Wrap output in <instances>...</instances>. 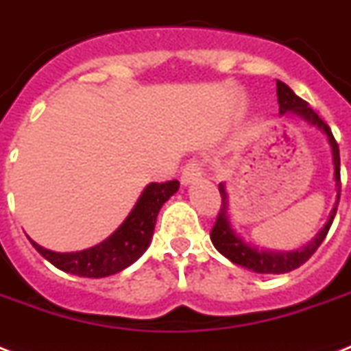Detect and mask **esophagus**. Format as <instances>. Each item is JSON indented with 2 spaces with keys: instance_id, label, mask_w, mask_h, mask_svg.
Instances as JSON below:
<instances>
[{
  "instance_id": "34e87169",
  "label": "esophagus",
  "mask_w": 351,
  "mask_h": 351,
  "mask_svg": "<svg viewBox=\"0 0 351 351\" xmlns=\"http://www.w3.org/2000/svg\"><path fill=\"white\" fill-rule=\"evenodd\" d=\"M200 178H202V165L198 164V162H189L184 167V171H182L180 182L182 186H189V184H195Z\"/></svg>"
}]
</instances>
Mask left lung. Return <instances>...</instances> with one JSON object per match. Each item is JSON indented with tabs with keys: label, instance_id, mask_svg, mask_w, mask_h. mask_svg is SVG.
Returning <instances> with one entry per match:
<instances>
[{
	"label": "left lung",
	"instance_id": "1",
	"mask_svg": "<svg viewBox=\"0 0 351 351\" xmlns=\"http://www.w3.org/2000/svg\"><path fill=\"white\" fill-rule=\"evenodd\" d=\"M277 98H278V112L280 114H291L300 120H304L306 123L317 127L319 131L324 132L328 138V143L332 147V160H333V178H335V191H337V200L333 206L330 219L324 224L319 233L315 234V239L310 240V244H306L304 247L295 251H271V250H261L256 245L247 244L240 234L233 231L230 224V217H228V193H226V186L220 184L219 191L222 197V206H220L219 217L215 222L213 230H211V242L217 247L219 253L230 258L233 264L242 266L245 269L255 273H273V275H280V273H288L302 266L308 258L317 251V247L322 244V240L326 239L328 231L332 228V222L337 213L339 198H341V156H339V145L333 138L330 127L322 118H319L313 109L306 104L302 98L295 95L293 90L289 89L288 85L278 82L277 80Z\"/></svg>",
	"mask_w": 351,
	"mask_h": 351
}]
</instances>
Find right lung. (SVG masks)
I'll return each mask as SVG.
<instances>
[{
	"label": "right lung",
	"instance_id": "1",
	"mask_svg": "<svg viewBox=\"0 0 351 351\" xmlns=\"http://www.w3.org/2000/svg\"><path fill=\"white\" fill-rule=\"evenodd\" d=\"M178 187H180L178 180L149 184L120 228L109 239L93 245L89 250L58 253L29 239L30 244L34 245V250L51 262L52 266L71 275L89 278L114 275L131 266L132 262H136L145 253L153 239L160 208L178 191Z\"/></svg>",
	"mask_w": 351,
	"mask_h": 351
}]
</instances>
